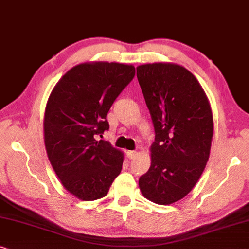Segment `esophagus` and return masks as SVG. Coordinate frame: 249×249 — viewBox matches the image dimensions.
<instances>
[{"instance_id": "34e87169", "label": "esophagus", "mask_w": 249, "mask_h": 249, "mask_svg": "<svg viewBox=\"0 0 249 249\" xmlns=\"http://www.w3.org/2000/svg\"><path fill=\"white\" fill-rule=\"evenodd\" d=\"M126 155H127V157L130 158V159H134V158L138 156V152H137V151H131V150H128V151L126 152Z\"/></svg>"}]
</instances>
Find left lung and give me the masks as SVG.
<instances>
[{"label": "left lung", "mask_w": 249, "mask_h": 249, "mask_svg": "<svg viewBox=\"0 0 249 249\" xmlns=\"http://www.w3.org/2000/svg\"><path fill=\"white\" fill-rule=\"evenodd\" d=\"M155 127L151 165L139 178L142 195L170 205L187 196L210 158L213 115L205 92L188 69L170 62L137 67Z\"/></svg>", "instance_id": "1"}]
</instances>
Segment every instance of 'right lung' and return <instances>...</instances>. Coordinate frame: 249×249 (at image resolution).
Returning a JSON list of instances; mask_svg holds the SVG:
<instances>
[{"label":"right lung","mask_w":249,"mask_h":249,"mask_svg":"<svg viewBox=\"0 0 249 249\" xmlns=\"http://www.w3.org/2000/svg\"><path fill=\"white\" fill-rule=\"evenodd\" d=\"M134 75L132 65L85 62L69 69L50 94L46 154L61 184L78 199L105 197L121 173L123 152L97 137L109 128V109Z\"/></svg>","instance_id":"right-lung-1"}]
</instances>
